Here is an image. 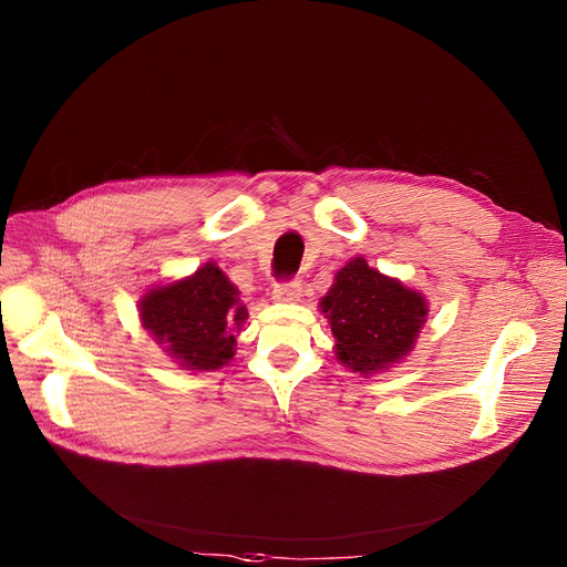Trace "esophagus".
<instances>
[{
    "label": "esophagus",
    "mask_w": 567,
    "mask_h": 567,
    "mask_svg": "<svg viewBox=\"0 0 567 567\" xmlns=\"http://www.w3.org/2000/svg\"><path fill=\"white\" fill-rule=\"evenodd\" d=\"M274 301L276 303H299L301 301V287L299 282H285L274 287Z\"/></svg>",
    "instance_id": "esophagus-1"
}]
</instances>
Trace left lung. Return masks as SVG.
<instances>
[{
    "label": "left lung",
    "mask_w": 567,
    "mask_h": 567,
    "mask_svg": "<svg viewBox=\"0 0 567 567\" xmlns=\"http://www.w3.org/2000/svg\"><path fill=\"white\" fill-rule=\"evenodd\" d=\"M336 338V359L363 377L402 363L427 321L421 291L383 276L365 257L349 259L319 303Z\"/></svg>",
    "instance_id": "8db88e82"
}]
</instances>
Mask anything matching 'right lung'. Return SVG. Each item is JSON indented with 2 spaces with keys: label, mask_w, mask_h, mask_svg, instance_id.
<instances>
[{
  "label": "right lung",
  "mask_w": 567,
  "mask_h": 567,
  "mask_svg": "<svg viewBox=\"0 0 567 567\" xmlns=\"http://www.w3.org/2000/svg\"><path fill=\"white\" fill-rule=\"evenodd\" d=\"M238 293L216 261H206L186 278L144 291L140 323L182 370H220L234 361L236 336L248 319Z\"/></svg>",
  "instance_id": "add662e5"
}]
</instances>
